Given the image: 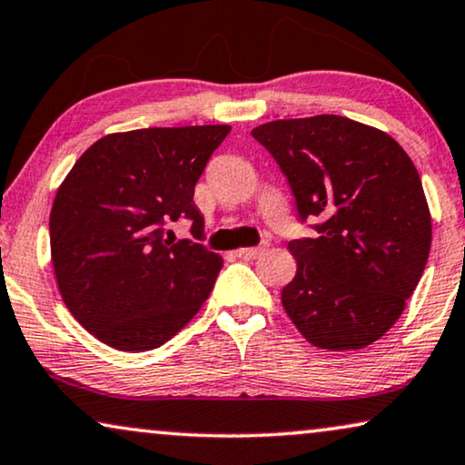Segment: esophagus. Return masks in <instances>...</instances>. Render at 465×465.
Here are the masks:
<instances>
[{
	"label": "esophagus",
	"instance_id": "obj_1",
	"mask_svg": "<svg viewBox=\"0 0 465 465\" xmlns=\"http://www.w3.org/2000/svg\"><path fill=\"white\" fill-rule=\"evenodd\" d=\"M265 251H267V242H265V244L257 246V248H240V251H235V254H238V257L244 259V261H252V259L261 257V254H263Z\"/></svg>",
	"mask_w": 465,
	"mask_h": 465
}]
</instances>
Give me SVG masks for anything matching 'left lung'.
Segmentation results:
<instances>
[{
  "mask_svg": "<svg viewBox=\"0 0 465 465\" xmlns=\"http://www.w3.org/2000/svg\"><path fill=\"white\" fill-rule=\"evenodd\" d=\"M301 221L318 238L289 242L297 273L282 289L292 324L320 350H362L388 332L426 270L431 217L407 152L366 124L313 115L261 124Z\"/></svg>",
  "mask_w": 465,
  "mask_h": 465,
  "instance_id": "1",
  "label": "left lung"
}]
</instances>
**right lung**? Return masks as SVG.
<instances>
[{
    "mask_svg": "<svg viewBox=\"0 0 465 465\" xmlns=\"http://www.w3.org/2000/svg\"><path fill=\"white\" fill-rule=\"evenodd\" d=\"M230 126L141 128L103 136L75 162L50 211L58 291L99 341L147 351L174 337L211 295L223 259L193 240H166L204 217L193 189Z\"/></svg>",
    "mask_w": 465,
    "mask_h": 465,
    "instance_id": "right-lung-1",
    "label": "right lung"
}]
</instances>
